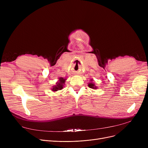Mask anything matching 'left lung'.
Wrapping results in <instances>:
<instances>
[{"instance_id":"left-lung-1","label":"left lung","mask_w":148,"mask_h":148,"mask_svg":"<svg viewBox=\"0 0 148 148\" xmlns=\"http://www.w3.org/2000/svg\"><path fill=\"white\" fill-rule=\"evenodd\" d=\"M92 81H93V80H90V82H90V83H88V86H89L90 88L94 89H97L98 88L95 86V84H94V83L92 82Z\"/></svg>"}]
</instances>
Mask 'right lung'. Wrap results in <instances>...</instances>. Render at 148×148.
<instances>
[{"mask_svg":"<svg viewBox=\"0 0 148 148\" xmlns=\"http://www.w3.org/2000/svg\"><path fill=\"white\" fill-rule=\"evenodd\" d=\"M66 79H64L63 77H60V78L59 79V81L56 83V84L55 86H53V88L51 89L52 91L53 92H56L59 90H61L63 89L64 85L65 84Z\"/></svg>","mask_w":148,"mask_h":148,"instance_id":"add662e5","label":"right lung"}]
</instances>
